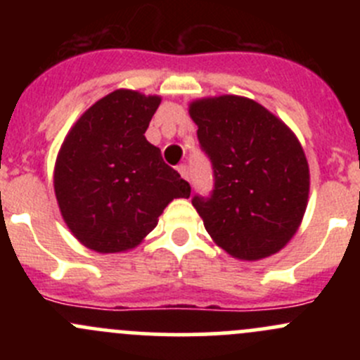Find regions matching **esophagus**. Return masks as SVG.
<instances>
[{
  "label": "esophagus",
  "mask_w": 360,
  "mask_h": 360,
  "mask_svg": "<svg viewBox=\"0 0 360 360\" xmlns=\"http://www.w3.org/2000/svg\"><path fill=\"white\" fill-rule=\"evenodd\" d=\"M177 170H179V174L183 176V179L190 181V169H188V165H179Z\"/></svg>",
  "instance_id": "34e87169"
}]
</instances>
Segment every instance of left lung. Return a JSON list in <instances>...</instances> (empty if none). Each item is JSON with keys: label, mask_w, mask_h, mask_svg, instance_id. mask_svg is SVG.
I'll return each mask as SVG.
<instances>
[{"label": "left lung", "mask_w": 360, "mask_h": 360, "mask_svg": "<svg viewBox=\"0 0 360 360\" xmlns=\"http://www.w3.org/2000/svg\"><path fill=\"white\" fill-rule=\"evenodd\" d=\"M190 116L212 165L210 195L191 198L205 230L238 259L278 252L296 233L308 202L310 174L300 141L245 97L195 101Z\"/></svg>", "instance_id": "obj_1"}]
</instances>
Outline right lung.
Instances as JSON below:
<instances>
[{
	"label": "right lung",
	"mask_w": 360,
	"mask_h": 360,
	"mask_svg": "<svg viewBox=\"0 0 360 360\" xmlns=\"http://www.w3.org/2000/svg\"><path fill=\"white\" fill-rule=\"evenodd\" d=\"M158 106L157 96L115 90L69 130L53 186L64 221L85 248H136L169 202L190 197V183L144 137Z\"/></svg>",
	"instance_id": "right-lung-1"
}]
</instances>
